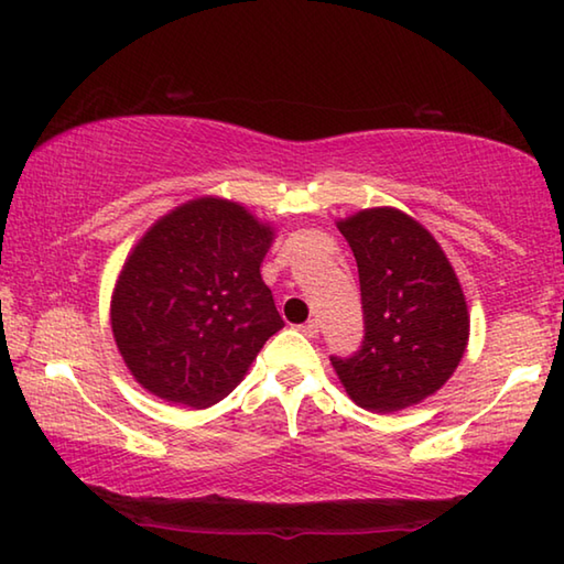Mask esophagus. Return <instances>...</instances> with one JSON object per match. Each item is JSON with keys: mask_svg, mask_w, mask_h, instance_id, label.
<instances>
[{"mask_svg": "<svg viewBox=\"0 0 564 564\" xmlns=\"http://www.w3.org/2000/svg\"><path fill=\"white\" fill-rule=\"evenodd\" d=\"M300 332L304 334V337H310V339H314L319 334V322L317 319H310V322H304V324H300Z\"/></svg>", "mask_w": 564, "mask_h": 564, "instance_id": "obj_1", "label": "esophagus"}]
</instances>
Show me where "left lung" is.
<instances>
[{
    "mask_svg": "<svg viewBox=\"0 0 564 564\" xmlns=\"http://www.w3.org/2000/svg\"><path fill=\"white\" fill-rule=\"evenodd\" d=\"M359 267L364 341L332 357L361 409L391 413L436 393L456 371L470 319L460 282L441 245L393 207H371L339 223Z\"/></svg>",
    "mask_w": 564,
    "mask_h": 564,
    "instance_id": "1",
    "label": "left lung"
}]
</instances>
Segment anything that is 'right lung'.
Here are the masks:
<instances>
[{
  "mask_svg": "<svg viewBox=\"0 0 564 564\" xmlns=\"http://www.w3.org/2000/svg\"><path fill=\"white\" fill-rule=\"evenodd\" d=\"M272 227L223 197L161 217L128 254L111 300L116 347L135 381L193 409L223 401L284 327L260 264Z\"/></svg>",
  "mask_w": 564,
  "mask_h": 564,
  "instance_id": "1",
  "label": "right lung"
}]
</instances>
